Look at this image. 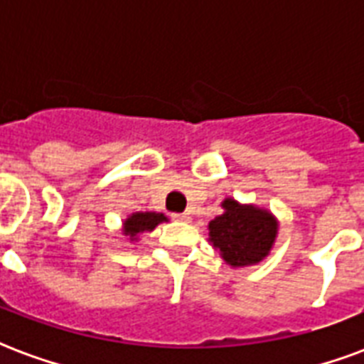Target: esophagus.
Listing matches in <instances>:
<instances>
[{"label": "esophagus", "mask_w": 364, "mask_h": 364, "mask_svg": "<svg viewBox=\"0 0 364 364\" xmlns=\"http://www.w3.org/2000/svg\"><path fill=\"white\" fill-rule=\"evenodd\" d=\"M171 218L176 219V221H191V215H188V213H173Z\"/></svg>", "instance_id": "34e87169"}]
</instances>
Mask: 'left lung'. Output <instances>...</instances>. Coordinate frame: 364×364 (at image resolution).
<instances>
[{"label":"left lung","mask_w":364,"mask_h":364,"mask_svg":"<svg viewBox=\"0 0 364 364\" xmlns=\"http://www.w3.org/2000/svg\"><path fill=\"white\" fill-rule=\"evenodd\" d=\"M221 206L223 213L210 221L208 235L227 265L248 267L265 259L279 231L273 213L235 198H225Z\"/></svg>","instance_id":"8db88e82"}]
</instances>
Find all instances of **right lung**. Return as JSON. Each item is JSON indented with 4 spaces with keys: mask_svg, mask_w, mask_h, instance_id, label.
Listing matches in <instances>:
<instances>
[{
    "mask_svg": "<svg viewBox=\"0 0 364 364\" xmlns=\"http://www.w3.org/2000/svg\"><path fill=\"white\" fill-rule=\"evenodd\" d=\"M164 221H168V218L164 213L135 212L124 221V235L133 242V240H139L141 232L152 231L154 227L164 223Z\"/></svg>",
    "mask_w": 364,
    "mask_h": 364,
    "instance_id": "add662e5",
    "label": "right lung"
}]
</instances>
